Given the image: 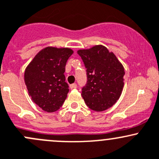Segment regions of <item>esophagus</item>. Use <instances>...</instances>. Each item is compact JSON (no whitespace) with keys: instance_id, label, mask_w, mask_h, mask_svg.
I'll return each mask as SVG.
<instances>
[{"instance_id":"obj_1","label":"esophagus","mask_w":159,"mask_h":159,"mask_svg":"<svg viewBox=\"0 0 159 159\" xmlns=\"http://www.w3.org/2000/svg\"><path fill=\"white\" fill-rule=\"evenodd\" d=\"M70 86V88H71V89H76V88H77V85H76V83H73V84H71Z\"/></svg>"}]
</instances>
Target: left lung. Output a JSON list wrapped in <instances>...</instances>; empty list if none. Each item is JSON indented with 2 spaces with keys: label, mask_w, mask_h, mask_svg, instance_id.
Segmentation results:
<instances>
[{
  "label": "left lung",
  "mask_w": 159,
  "mask_h": 159,
  "mask_svg": "<svg viewBox=\"0 0 159 159\" xmlns=\"http://www.w3.org/2000/svg\"><path fill=\"white\" fill-rule=\"evenodd\" d=\"M86 71L82 97L89 109L103 111L111 107L121 94L125 70L115 55L106 47L96 45L79 50Z\"/></svg>",
  "instance_id": "left-lung-1"
}]
</instances>
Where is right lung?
I'll return each instance as SVG.
<instances>
[{"label": "right lung", "mask_w": 159, "mask_h": 159, "mask_svg": "<svg viewBox=\"0 0 159 159\" xmlns=\"http://www.w3.org/2000/svg\"><path fill=\"white\" fill-rule=\"evenodd\" d=\"M73 52L70 48L47 47L39 52L27 67L25 82L31 100L41 109L55 112L69 93L65 82L66 65Z\"/></svg>", "instance_id": "right-lung-1"}]
</instances>
